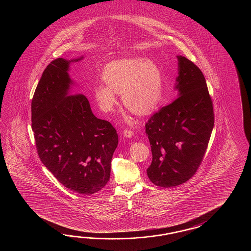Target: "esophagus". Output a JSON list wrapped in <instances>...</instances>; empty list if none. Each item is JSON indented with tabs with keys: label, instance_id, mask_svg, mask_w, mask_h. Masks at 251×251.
<instances>
[{
	"label": "esophagus",
	"instance_id": "34e87169",
	"mask_svg": "<svg viewBox=\"0 0 251 251\" xmlns=\"http://www.w3.org/2000/svg\"><path fill=\"white\" fill-rule=\"evenodd\" d=\"M123 134L125 137H127V138H130V137H132L133 136V132L132 130H128V129H125L123 131Z\"/></svg>",
	"mask_w": 251,
	"mask_h": 251
}]
</instances>
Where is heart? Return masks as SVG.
Wrapping results in <instances>:
<instances>
[{"mask_svg":"<svg viewBox=\"0 0 251 251\" xmlns=\"http://www.w3.org/2000/svg\"><path fill=\"white\" fill-rule=\"evenodd\" d=\"M105 83L93 88V95L100 110L111 112L122 93L125 106L135 114L144 115L159 102L163 79L158 65L145 58L121 59L107 64L102 73Z\"/></svg>","mask_w":251,"mask_h":251,"instance_id":"obj_1","label":"heart"}]
</instances>
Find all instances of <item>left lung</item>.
<instances>
[{
  "mask_svg": "<svg viewBox=\"0 0 251 251\" xmlns=\"http://www.w3.org/2000/svg\"><path fill=\"white\" fill-rule=\"evenodd\" d=\"M178 97L145 124L152 160L147 169L158 187H176L190 179L205 154L214 124L213 101L202 71L177 55Z\"/></svg>",
  "mask_w": 251,
  "mask_h": 251,
  "instance_id": "8db88e82",
  "label": "left lung"
}]
</instances>
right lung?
Returning a JSON list of instances; mask_svg holds the SVG:
<instances>
[{
    "mask_svg": "<svg viewBox=\"0 0 251 251\" xmlns=\"http://www.w3.org/2000/svg\"><path fill=\"white\" fill-rule=\"evenodd\" d=\"M81 58L48 64L33 96L31 121L43 164L73 192L91 195L109 180L118 136L111 123L93 115L84 95L68 96L70 63Z\"/></svg>",
    "mask_w": 251,
    "mask_h": 251,
    "instance_id": "right-lung-1",
    "label": "right lung"
}]
</instances>
